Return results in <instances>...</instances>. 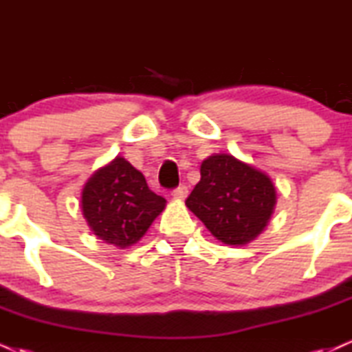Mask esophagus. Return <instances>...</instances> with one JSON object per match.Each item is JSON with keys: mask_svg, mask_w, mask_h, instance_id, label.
I'll list each match as a JSON object with an SVG mask.
<instances>
[{"mask_svg": "<svg viewBox=\"0 0 352 352\" xmlns=\"http://www.w3.org/2000/svg\"><path fill=\"white\" fill-rule=\"evenodd\" d=\"M172 195H173V198H177V200H185L188 195V188L185 187V185H182V187L173 190Z\"/></svg>", "mask_w": 352, "mask_h": 352, "instance_id": "esophagus-1", "label": "esophagus"}]
</instances>
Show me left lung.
<instances>
[{
	"label": "left lung",
	"mask_w": 352,
	"mask_h": 352,
	"mask_svg": "<svg viewBox=\"0 0 352 352\" xmlns=\"http://www.w3.org/2000/svg\"><path fill=\"white\" fill-rule=\"evenodd\" d=\"M201 179L185 201L218 241L251 243L267 226L277 192L265 172L231 154H213L201 162Z\"/></svg>",
	"instance_id": "left-lung-1"
}]
</instances>
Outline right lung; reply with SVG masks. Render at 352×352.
I'll return each mask as SVG.
<instances>
[{
    "mask_svg": "<svg viewBox=\"0 0 352 352\" xmlns=\"http://www.w3.org/2000/svg\"><path fill=\"white\" fill-rule=\"evenodd\" d=\"M165 205V198L149 190L142 173L121 155L87 180L80 203L93 234L120 249L138 243Z\"/></svg>",
    "mask_w": 352,
    "mask_h": 352,
    "instance_id": "obj_1",
    "label": "right lung"
}]
</instances>
